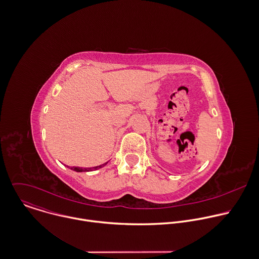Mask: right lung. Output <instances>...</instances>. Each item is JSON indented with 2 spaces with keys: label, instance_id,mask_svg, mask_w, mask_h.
I'll return each instance as SVG.
<instances>
[{
  "label": "right lung",
  "instance_id": "right-lung-1",
  "mask_svg": "<svg viewBox=\"0 0 259 259\" xmlns=\"http://www.w3.org/2000/svg\"><path fill=\"white\" fill-rule=\"evenodd\" d=\"M108 162H105L104 164H101V165H98V166H95V167H84V168H82V167H78V166H73V167H70L69 166V168L70 169H72V170H74V171H76V172H82V171H92V170H96V169H99V168H101V167H104L106 164H107ZM67 166V165H66ZM68 167V166H67Z\"/></svg>",
  "mask_w": 259,
  "mask_h": 259
}]
</instances>
